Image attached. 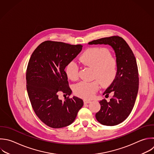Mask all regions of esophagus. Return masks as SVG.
<instances>
[{"label":"esophagus","instance_id":"1","mask_svg":"<svg viewBox=\"0 0 154 154\" xmlns=\"http://www.w3.org/2000/svg\"><path fill=\"white\" fill-rule=\"evenodd\" d=\"M91 102V100H86V99H84V104H86V103H89Z\"/></svg>","mask_w":154,"mask_h":154}]
</instances>
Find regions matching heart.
I'll use <instances>...</instances> for the list:
<instances>
[{
    "label": "heart",
    "instance_id": "1",
    "mask_svg": "<svg viewBox=\"0 0 154 154\" xmlns=\"http://www.w3.org/2000/svg\"><path fill=\"white\" fill-rule=\"evenodd\" d=\"M81 62L86 67L93 69L91 82L81 81L74 87L75 94L84 99H90L97 91L99 84L102 87L110 86L117 75V63L111 52L104 48H92L86 50L80 57ZM65 72L72 81L79 76V66L74 61L66 66Z\"/></svg>",
    "mask_w": 154,
    "mask_h": 154
}]
</instances>
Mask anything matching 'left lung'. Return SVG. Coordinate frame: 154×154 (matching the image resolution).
Here are the masks:
<instances>
[{
    "instance_id": "left-lung-1",
    "label": "left lung",
    "mask_w": 154,
    "mask_h": 154,
    "mask_svg": "<svg viewBox=\"0 0 154 154\" xmlns=\"http://www.w3.org/2000/svg\"><path fill=\"white\" fill-rule=\"evenodd\" d=\"M89 45H109L114 50L117 63V75L114 82L105 90L107 98L99 102L100 109L96 114L97 120L103 125L114 126L123 122L130 114L135 104L139 85L138 71L135 57L120 37L114 35L88 43Z\"/></svg>"
}]
</instances>
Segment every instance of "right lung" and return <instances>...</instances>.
Instances as JSON below:
<instances>
[{
  "instance_id": "add662e5",
  "label": "right lung",
  "mask_w": 154,
  "mask_h": 154,
  "mask_svg": "<svg viewBox=\"0 0 154 154\" xmlns=\"http://www.w3.org/2000/svg\"><path fill=\"white\" fill-rule=\"evenodd\" d=\"M82 48L81 45L45 41L29 59L26 75L28 96L37 117L49 127L70 125L83 106V100L75 96H68L64 101L58 99L60 91L68 96L72 93L64 69Z\"/></svg>"
}]
</instances>
